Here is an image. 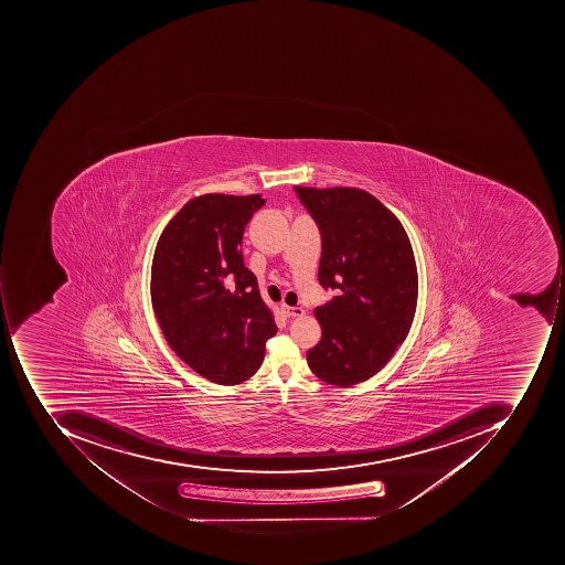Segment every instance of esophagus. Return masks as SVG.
I'll use <instances>...</instances> for the list:
<instances>
[{"instance_id": "34e87169", "label": "esophagus", "mask_w": 565, "mask_h": 565, "mask_svg": "<svg viewBox=\"0 0 565 565\" xmlns=\"http://www.w3.org/2000/svg\"><path fill=\"white\" fill-rule=\"evenodd\" d=\"M284 312L287 318H299V316L306 313V310H303L302 307L284 306Z\"/></svg>"}]
</instances>
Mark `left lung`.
Here are the masks:
<instances>
[{"label": "left lung", "instance_id": "left-lung-1", "mask_svg": "<svg viewBox=\"0 0 565 565\" xmlns=\"http://www.w3.org/2000/svg\"><path fill=\"white\" fill-rule=\"evenodd\" d=\"M322 237L319 284L338 291L313 310L322 338L307 351L322 382L351 387L384 369L413 326L417 269L403 224L365 190L296 186Z\"/></svg>", "mask_w": 565, "mask_h": 565}]
</instances>
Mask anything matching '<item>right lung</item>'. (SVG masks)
<instances>
[{"label": "right lung", "instance_id": "right-lung-1", "mask_svg": "<svg viewBox=\"0 0 565 565\" xmlns=\"http://www.w3.org/2000/svg\"><path fill=\"white\" fill-rule=\"evenodd\" d=\"M262 195L195 196L156 246L151 300L171 350L207 381L236 385L255 375L277 332L258 280L244 266L243 234Z\"/></svg>", "mask_w": 565, "mask_h": 565}]
</instances>
